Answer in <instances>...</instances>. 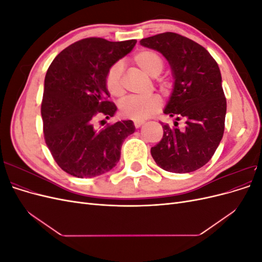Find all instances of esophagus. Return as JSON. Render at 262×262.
I'll list each match as a JSON object with an SVG mask.
<instances>
[{
	"mask_svg": "<svg viewBox=\"0 0 262 262\" xmlns=\"http://www.w3.org/2000/svg\"><path fill=\"white\" fill-rule=\"evenodd\" d=\"M144 123V121H134L133 122V124H134V126H136V128H140V126Z\"/></svg>",
	"mask_w": 262,
	"mask_h": 262,
	"instance_id": "esophagus-1",
	"label": "esophagus"
}]
</instances>
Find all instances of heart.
Wrapping results in <instances>:
<instances>
[{"mask_svg":"<svg viewBox=\"0 0 262 262\" xmlns=\"http://www.w3.org/2000/svg\"><path fill=\"white\" fill-rule=\"evenodd\" d=\"M132 62L147 75L156 77L164 69V60L160 54L153 50H141L133 55ZM123 67L121 62H116L107 70L105 75V86L108 93L114 97H121L124 94L123 86ZM163 92L170 90V83L166 78L158 83ZM162 108V99L157 95L148 97H128L123 99L119 109L123 118L134 121H142L152 115L158 113Z\"/></svg>","mask_w":262,"mask_h":262,"instance_id":"1","label":"heart"}]
</instances>
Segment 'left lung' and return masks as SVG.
Returning a JSON list of instances; mask_svg holds the SVG:
<instances>
[{
	"label": "left lung",
	"mask_w": 262,
	"mask_h": 262,
	"mask_svg": "<svg viewBox=\"0 0 262 262\" xmlns=\"http://www.w3.org/2000/svg\"><path fill=\"white\" fill-rule=\"evenodd\" d=\"M140 43L160 51L172 70L173 90L164 114L175 117V126L162 123L163 138L150 148L163 169L185 173L201 168L223 138L226 98L216 61L209 51L187 37L163 33ZM184 120V128L177 121Z\"/></svg>",
	"instance_id": "left-lung-1"
}]
</instances>
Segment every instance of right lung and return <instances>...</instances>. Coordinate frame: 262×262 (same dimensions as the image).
Here are the masks:
<instances>
[{
  "label": "right lung",
  "instance_id": "1",
  "mask_svg": "<svg viewBox=\"0 0 262 262\" xmlns=\"http://www.w3.org/2000/svg\"><path fill=\"white\" fill-rule=\"evenodd\" d=\"M137 40H78L54 58L45 77L41 101L43 137L59 167L77 178L112 170L124 139L136 130L131 120L96 130L95 118L113 117L117 107L105 86L107 70L128 54Z\"/></svg>",
  "mask_w": 262,
  "mask_h": 262
}]
</instances>
